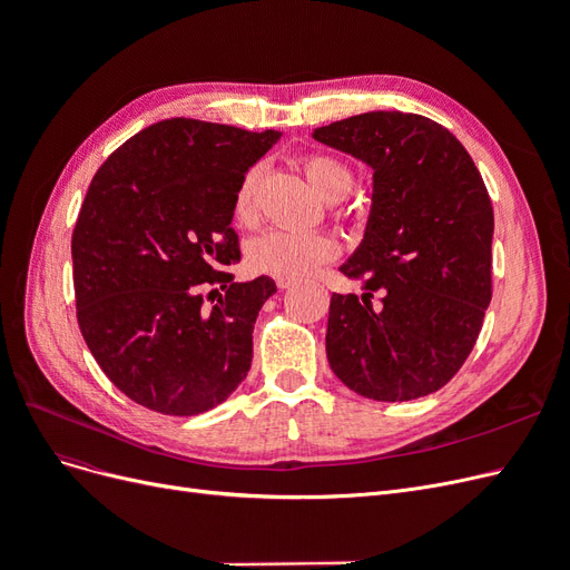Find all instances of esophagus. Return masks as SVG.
<instances>
[{"label": "esophagus", "mask_w": 570, "mask_h": 570, "mask_svg": "<svg viewBox=\"0 0 570 570\" xmlns=\"http://www.w3.org/2000/svg\"><path fill=\"white\" fill-rule=\"evenodd\" d=\"M275 285H278L281 289H287V287L292 285V281H287V278H278V281H275Z\"/></svg>", "instance_id": "obj_1"}]
</instances>
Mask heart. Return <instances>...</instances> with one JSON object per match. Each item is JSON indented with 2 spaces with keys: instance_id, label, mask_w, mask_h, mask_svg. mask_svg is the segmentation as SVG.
<instances>
[{
  "instance_id": "1",
  "label": "heart",
  "mask_w": 570,
  "mask_h": 570,
  "mask_svg": "<svg viewBox=\"0 0 570 570\" xmlns=\"http://www.w3.org/2000/svg\"><path fill=\"white\" fill-rule=\"evenodd\" d=\"M302 168L312 187L327 202H337L352 193L354 174L333 157L308 154V157L302 159ZM258 180H262V170H258V166H252L245 170V176L239 178L235 187L233 216L243 226H252L256 218ZM337 252L340 247L331 235L268 230L252 239L247 249V262L256 273L299 281L312 275L318 266L333 262Z\"/></svg>"
}]
</instances>
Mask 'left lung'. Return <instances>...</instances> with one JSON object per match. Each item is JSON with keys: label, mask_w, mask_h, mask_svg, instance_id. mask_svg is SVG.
<instances>
[{"label": "left lung", "mask_w": 570, "mask_h": 570, "mask_svg": "<svg viewBox=\"0 0 570 570\" xmlns=\"http://www.w3.org/2000/svg\"><path fill=\"white\" fill-rule=\"evenodd\" d=\"M314 140L373 168L364 239L340 266L347 278L366 275V292H333L327 364L375 402L438 392L469 358L492 299L488 187L456 137L419 114L350 116L316 128Z\"/></svg>", "instance_id": "1"}]
</instances>
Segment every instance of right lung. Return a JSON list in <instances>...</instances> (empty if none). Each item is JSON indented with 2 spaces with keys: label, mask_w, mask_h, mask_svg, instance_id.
Listing matches in <instances>:
<instances>
[{
  "label": "right lung",
  "mask_w": 570,
  "mask_h": 570,
  "mask_svg": "<svg viewBox=\"0 0 570 570\" xmlns=\"http://www.w3.org/2000/svg\"><path fill=\"white\" fill-rule=\"evenodd\" d=\"M278 140V130L168 118L95 174L71 239L78 325L132 402L195 416L247 377L254 323L275 283H233L223 266L239 262L235 187Z\"/></svg>",
  "instance_id": "1"
}]
</instances>
